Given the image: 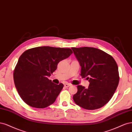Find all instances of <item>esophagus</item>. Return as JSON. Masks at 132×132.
I'll list each match as a JSON object with an SVG mask.
<instances>
[{
	"label": "esophagus",
	"mask_w": 132,
	"mask_h": 132,
	"mask_svg": "<svg viewBox=\"0 0 132 132\" xmlns=\"http://www.w3.org/2000/svg\"><path fill=\"white\" fill-rule=\"evenodd\" d=\"M64 86H65V87L67 88V87H69L70 86H71V84H70V83H66V84H64Z\"/></svg>",
	"instance_id": "obj_1"
}]
</instances>
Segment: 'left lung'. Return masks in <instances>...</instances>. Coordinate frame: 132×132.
Returning a JSON list of instances; mask_svg holds the SVG:
<instances>
[{
  "label": "left lung",
  "instance_id": "1",
  "mask_svg": "<svg viewBox=\"0 0 132 132\" xmlns=\"http://www.w3.org/2000/svg\"><path fill=\"white\" fill-rule=\"evenodd\" d=\"M81 66L82 78L89 79L87 89L78 85L73 99L75 103L87 110L103 107L112 98L119 83L117 63L111 55L92 47L72 48Z\"/></svg>",
  "mask_w": 132,
  "mask_h": 132
}]
</instances>
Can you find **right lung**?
Wrapping results in <instances>:
<instances>
[{
    "label": "right lung",
    "instance_id": "1",
    "mask_svg": "<svg viewBox=\"0 0 132 132\" xmlns=\"http://www.w3.org/2000/svg\"><path fill=\"white\" fill-rule=\"evenodd\" d=\"M72 53L70 48L39 46L21 55L14 71V80L25 103L42 109L54 103L63 84H55L48 77L56 70L59 62Z\"/></svg>",
    "mask_w": 132,
    "mask_h": 132
}]
</instances>
